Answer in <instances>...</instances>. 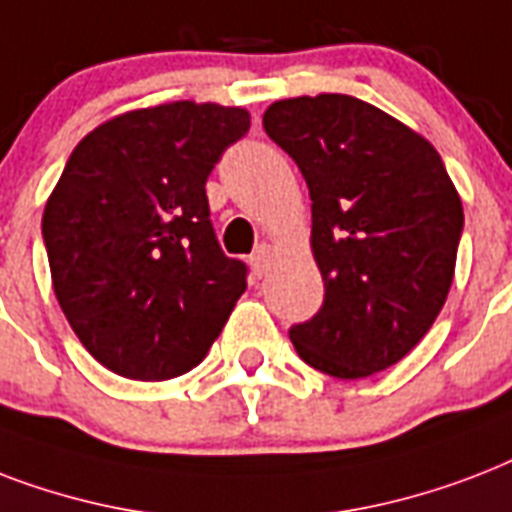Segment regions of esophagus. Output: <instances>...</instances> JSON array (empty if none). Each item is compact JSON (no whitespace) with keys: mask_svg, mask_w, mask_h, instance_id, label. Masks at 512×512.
Masks as SVG:
<instances>
[{"mask_svg":"<svg viewBox=\"0 0 512 512\" xmlns=\"http://www.w3.org/2000/svg\"><path fill=\"white\" fill-rule=\"evenodd\" d=\"M272 256H275V248H272V245H269V243H261L259 248L253 251V256H251L253 269H256V272H264V269L269 267V261H272Z\"/></svg>","mask_w":512,"mask_h":512,"instance_id":"34e87169","label":"esophagus"}]
</instances>
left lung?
<instances>
[{
  "instance_id": "obj_1",
  "label": "left lung",
  "mask_w": 512,
  "mask_h": 512,
  "mask_svg": "<svg viewBox=\"0 0 512 512\" xmlns=\"http://www.w3.org/2000/svg\"><path fill=\"white\" fill-rule=\"evenodd\" d=\"M264 130L310 186L326 285L318 315L288 331L299 358L336 379L395 366L430 331L457 267L465 213L441 154L342 93L275 101Z\"/></svg>"
}]
</instances>
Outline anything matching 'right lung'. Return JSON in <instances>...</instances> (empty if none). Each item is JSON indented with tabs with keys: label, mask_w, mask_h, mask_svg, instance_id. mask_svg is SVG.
<instances>
[{
	"label": "right lung",
	"mask_w": 512,
	"mask_h": 512,
	"mask_svg": "<svg viewBox=\"0 0 512 512\" xmlns=\"http://www.w3.org/2000/svg\"><path fill=\"white\" fill-rule=\"evenodd\" d=\"M251 128L240 106L117 114L71 152L42 216L55 299L109 371L162 382L192 371L245 291L213 235L205 181Z\"/></svg>",
	"instance_id": "obj_1"
}]
</instances>
